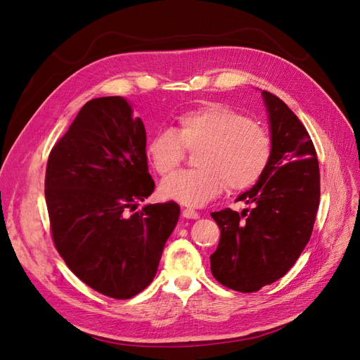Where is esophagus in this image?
<instances>
[{
    "instance_id": "esophagus-1",
    "label": "esophagus",
    "mask_w": 360,
    "mask_h": 360,
    "mask_svg": "<svg viewBox=\"0 0 360 360\" xmlns=\"http://www.w3.org/2000/svg\"><path fill=\"white\" fill-rule=\"evenodd\" d=\"M183 216L186 217V219H198V217H200V214L195 212V210H192V209H184L183 210Z\"/></svg>"
}]
</instances>
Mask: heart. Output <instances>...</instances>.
<instances>
[{
	"mask_svg": "<svg viewBox=\"0 0 360 360\" xmlns=\"http://www.w3.org/2000/svg\"><path fill=\"white\" fill-rule=\"evenodd\" d=\"M197 169L181 171L160 184V193L188 207H201L219 195L240 192L266 169L271 141L264 127L221 103H210L177 118V129H160L148 139L147 156L162 177L179 168L186 150Z\"/></svg>",
	"mask_w": 360,
	"mask_h": 360,
	"instance_id": "heart-1",
	"label": "heart"
}]
</instances>
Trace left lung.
I'll return each mask as SVG.
<instances>
[{"mask_svg":"<svg viewBox=\"0 0 360 360\" xmlns=\"http://www.w3.org/2000/svg\"><path fill=\"white\" fill-rule=\"evenodd\" d=\"M269 117L271 155L254 188L240 193L252 209L213 212L221 228L210 255L222 285L254 292L284 276L309 242L320 202V168L309 134L297 115L261 91Z\"/></svg>","mask_w":360,"mask_h":360,"instance_id":"1","label":"left lung"}]
</instances>
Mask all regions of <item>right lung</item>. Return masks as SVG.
Masks as SVG:
<instances>
[{
    "instance_id": "1",
    "label": "right lung",
    "mask_w": 360,
    "mask_h": 360,
    "mask_svg": "<svg viewBox=\"0 0 360 360\" xmlns=\"http://www.w3.org/2000/svg\"><path fill=\"white\" fill-rule=\"evenodd\" d=\"M143 120L120 96L86 102L51 150L45 197L52 238L84 284L130 299L153 281L180 216L177 202L147 204L155 191Z\"/></svg>"
}]
</instances>
